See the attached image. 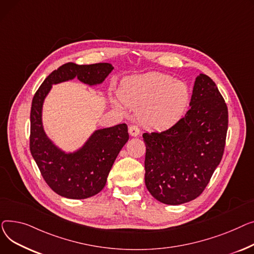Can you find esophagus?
<instances>
[{"mask_svg":"<svg viewBox=\"0 0 254 254\" xmlns=\"http://www.w3.org/2000/svg\"><path fill=\"white\" fill-rule=\"evenodd\" d=\"M128 131H129V134H130L131 136H137V135H139V133H140L139 128L137 126H135V125H131L129 127Z\"/></svg>","mask_w":254,"mask_h":254,"instance_id":"1","label":"esophagus"}]
</instances>
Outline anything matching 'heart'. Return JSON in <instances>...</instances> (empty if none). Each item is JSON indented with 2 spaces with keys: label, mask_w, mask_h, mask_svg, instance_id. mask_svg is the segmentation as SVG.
<instances>
[{
  "label": "heart",
  "mask_w": 254,
  "mask_h": 254,
  "mask_svg": "<svg viewBox=\"0 0 254 254\" xmlns=\"http://www.w3.org/2000/svg\"><path fill=\"white\" fill-rule=\"evenodd\" d=\"M121 97L130 107L140 108L141 122L153 129L173 126L184 115L190 101L186 83L161 72H147L123 81ZM122 108V101H116Z\"/></svg>",
  "instance_id": "heart-1"
}]
</instances>
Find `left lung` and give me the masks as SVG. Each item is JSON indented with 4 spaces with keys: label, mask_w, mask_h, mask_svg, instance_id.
<instances>
[{
    "label": "left lung",
    "mask_w": 254,
    "mask_h": 254,
    "mask_svg": "<svg viewBox=\"0 0 254 254\" xmlns=\"http://www.w3.org/2000/svg\"><path fill=\"white\" fill-rule=\"evenodd\" d=\"M190 106L171 128L142 135L145 186L164 204L180 205L199 197L225 151L228 107L204 73L196 78Z\"/></svg>",
    "instance_id": "1"
}]
</instances>
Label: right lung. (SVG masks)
I'll return each mask as SVG.
<instances>
[{
    "mask_svg": "<svg viewBox=\"0 0 254 254\" xmlns=\"http://www.w3.org/2000/svg\"><path fill=\"white\" fill-rule=\"evenodd\" d=\"M114 69L102 63L79 65L67 63L53 70L37 90L31 110L29 148L46 184L58 195L68 199H86L98 193L122 147L129 139L126 124L98 129L80 150L65 153L46 135L42 123L45 98L53 84L78 78L88 85L101 84Z\"/></svg>",
    "mask_w": 254,
    "mask_h": 254,
    "instance_id": "right-lung-1",
    "label": "right lung"
}]
</instances>
